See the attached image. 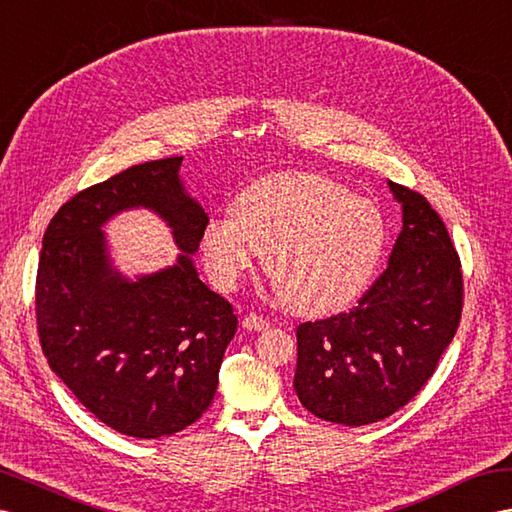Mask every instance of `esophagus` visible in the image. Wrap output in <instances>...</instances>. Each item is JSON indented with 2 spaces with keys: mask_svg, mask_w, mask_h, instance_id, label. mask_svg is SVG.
<instances>
[{
  "mask_svg": "<svg viewBox=\"0 0 512 512\" xmlns=\"http://www.w3.org/2000/svg\"><path fill=\"white\" fill-rule=\"evenodd\" d=\"M242 326H244L246 331H266L268 326H270V322L266 318L257 316V313H246L244 320H242Z\"/></svg>",
  "mask_w": 512,
  "mask_h": 512,
  "instance_id": "34e87169",
  "label": "esophagus"
}]
</instances>
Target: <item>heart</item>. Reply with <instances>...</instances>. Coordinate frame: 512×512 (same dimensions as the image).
I'll list each match as a JSON object with an SVG mask.
<instances>
[{"mask_svg":"<svg viewBox=\"0 0 512 512\" xmlns=\"http://www.w3.org/2000/svg\"><path fill=\"white\" fill-rule=\"evenodd\" d=\"M387 227L372 201L311 173L255 181L235 201V216H212L201 233L209 279L238 287L264 266L283 303L300 316H329L363 294L383 257Z\"/></svg>","mask_w":512,"mask_h":512,"instance_id":"1","label":"heart"}]
</instances>
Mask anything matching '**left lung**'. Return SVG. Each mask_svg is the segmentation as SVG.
Segmentation results:
<instances>
[{"label": "left lung", "instance_id": "8db88e82", "mask_svg": "<svg viewBox=\"0 0 512 512\" xmlns=\"http://www.w3.org/2000/svg\"><path fill=\"white\" fill-rule=\"evenodd\" d=\"M402 231L355 309L296 329L294 389L307 411L365 426L396 413L435 374L463 311L461 259L422 194L389 181Z\"/></svg>", "mask_w": 512, "mask_h": 512}]
</instances>
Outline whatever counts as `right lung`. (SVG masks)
I'll return each instance as SVG.
<instances>
[{
    "instance_id": "obj_1",
    "label": "right lung",
    "mask_w": 512,
    "mask_h": 512,
    "mask_svg": "<svg viewBox=\"0 0 512 512\" xmlns=\"http://www.w3.org/2000/svg\"><path fill=\"white\" fill-rule=\"evenodd\" d=\"M181 160L144 162L77 192L51 218L38 259L36 326L49 368L103 424L136 439L175 435L207 411L238 331L231 303L190 259L207 214L181 186ZM129 206L160 213L184 251L138 282L109 266L100 231Z\"/></svg>"
}]
</instances>
